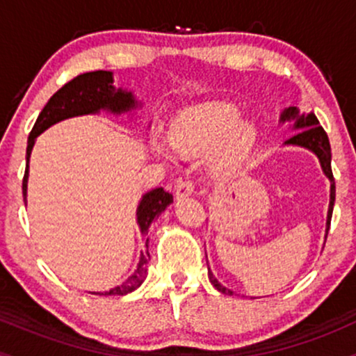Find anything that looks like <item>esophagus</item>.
<instances>
[{"label": "esophagus", "instance_id": "esophagus-1", "mask_svg": "<svg viewBox=\"0 0 356 356\" xmlns=\"http://www.w3.org/2000/svg\"><path fill=\"white\" fill-rule=\"evenodd\" d=\"M175 199H184V197H189L194 192V186L189 181H181L175 184Z\"/></svg>", "mask_w": 356, "mask_h": 356}]
</instances>
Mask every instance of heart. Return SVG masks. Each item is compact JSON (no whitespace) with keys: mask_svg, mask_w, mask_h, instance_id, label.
I'll list each match as a JSON object with an SVG mask.
<instances>
[{"mask_svg":"<svg viewBox=\"0 0 356 356\" xmlns=\"http://www.w3.org/2000/svg\"><path fill=\"white\" fill-rule=\"evenodd\" d=\"M257 127L241 118V108L232 102L207 100L177 112L169 125V142L179 154L199 157L211 152L209 169L216 179L234 175L254 150ZM162 152L161 147H155Z\"/></svg>","mask_w":356,"mask_h":356,"instance_id":"heart-1","label":"heart"}]
</instances>
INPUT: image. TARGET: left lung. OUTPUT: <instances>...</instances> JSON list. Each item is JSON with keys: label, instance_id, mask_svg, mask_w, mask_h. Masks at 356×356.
<instances>
[{"label": "left lung", "instance_id": "8db88e82", "mask_svg": "<svg viewBox=\"0 0 356 356\" xmlns=\"http://www.w3.org/2000/svg\"><path fill=\"white\" fill-rule=\"evenodd\" d=\"M281 124H289L291 130H295V136L289 137L283 145H295V147H303L308 149L309 152H313L320 161L323 174L328 177L330 181V206H328V216H326V234L328 236L330 231V222H332V214H333V206H334V179L332 172V147H330V140L326 132L323 130V127L318 122L316 115L313 112L309 113H300V110L296 107H288L281 112L280 117ZM209 275V281L216 289L224 295H232L231 289H227L226 286H222L216 280V276L212 275L209 269L207 271Z\"/></svg>", "mask_w": 356, "mask_h": 356}]
</instances>
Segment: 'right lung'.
<instances>
[{"label": "right lung", "mask_w": 356, "mask_h": 356, "mask_svg": "<svg viewBox=\"0 0 356 356\" xmlns=\"http://www.w3.org/2000/svg\"><path fill=\"white\" fill-rule=\"evenodd\" d=\"M137 107H140L136 95L129 90L115 88L113 87V73L112 72H88L83 75H79L76 79L68 81L63 85L55 95L48 100L38 118H36L33 130L28 137L26 147V170H24L23 177V199L26 204V191H28V175H30V155L33 150L36 137L43 134L44 130L50 129L51 125L58 124L61 120H67L72 117L80 115H95L100 112H108L113 115H122V113L132 112ZM174 202L172 194L165 192L162 187H155V189L145 192L142 199L138 201L137 206V224L140 227L142 236L149 232L150 224L155 218L165 211L167 206ZM149 241V239H147ZM140 251L138 257L137 269L134 275H130L122 284L115 288L108 289V291L93 293V295H113V296H124L129 293L136 291V289L144 283L147 277V268H149V246Z\"/></svg>", "instance_id": "obj_1"}]
</instances>
